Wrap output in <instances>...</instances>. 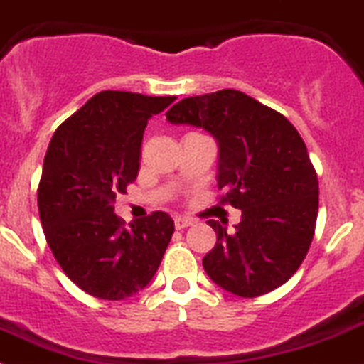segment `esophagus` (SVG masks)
<instances>
[{"label": "esophagus", "mask_w": 364, "mask_h": 364, "mask_svg": "<svg viewBox=\"0 0 364 364\" xmlns=\"http://www.w3.org/2000/svg\"><path fill=\"white\" fill-rule=\"evenodd\" d=\"M190 224H193V219H190V217H176V219H174L176 230L188 228Z\"/></svg>", "instance_id": "34e87169"}]
</instances>
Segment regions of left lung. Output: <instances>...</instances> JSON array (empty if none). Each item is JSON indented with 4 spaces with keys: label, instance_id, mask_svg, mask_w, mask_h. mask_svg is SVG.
<instances>
[{
    "label": "left lung",
    "instance_id": "left-lung-1",
    "mask_svg": "<svg viewBox=\"0 0 364 364\" xmlns=\"http://www.w3.org/2000/svg\"><path fill=\"white\" fill-rule=\"evenodd\" d=\"M166 120L215 136L219 199L242 210L235 232L206 220L217 233L215 247L203 259L208 277L242 298L280 287L304 262L318 217V176L300 132L237 90L183 98Z\"/></svg>",
    "mask_w": 364,
    "mask_h": 364
}]
</instances>
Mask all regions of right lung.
<instances>
[{
    "label": "right lung",
    "mask_w": 364,
    "mask_h": 364,
    "mask_svg": "<svg viewBox=\"0 0 364 364\" xmlns=\"http://www.w3.org/2000/svg\"><path fill=\"white\" fill-rule=\"evenodd\" d=\"M174 98L100 91L53 132L37 188L41 224L66 277L91 296L124 300L144 289L171 242L168 213L127 228L113 203L138 176L149 118Z\"/></svg>",
    "instance_id": "right-lung-1"
}]
</instances>
